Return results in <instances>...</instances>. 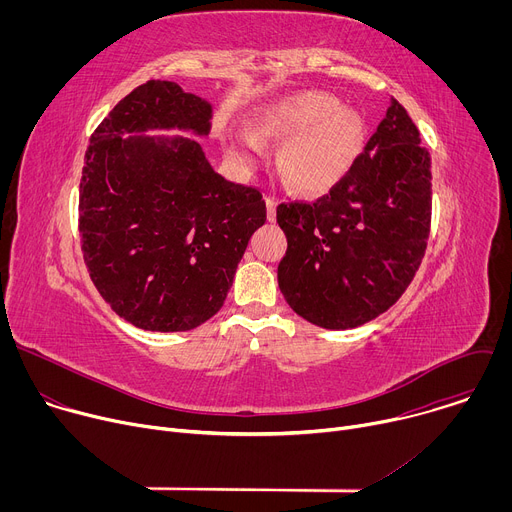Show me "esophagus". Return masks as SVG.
<instances>
[{
    "mask_svg": "<svg viewBox=\"0 0 512 512\" xmlns=\"http://www.w3.org/2000/svg\"><path fill=\"white\" fill-rule=\"evenodd\" d=\"M265 204H267V218H269L271 223H275V218H277V200L271 198V196H267V198H265Z\"/></svg>",
    "mask_w": 512,
    "mask_h": 512,
    "instance_id": "esophagus-1",
    "label": "esophagus"
}]
</instances>
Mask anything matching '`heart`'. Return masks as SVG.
<instances>
[{
	"label": "heart",
	"mask_w": 512,
	"mask_h": 512,
	"mask_svg": "<svg viewBox=\"0 0 512 512\" xmlns=\"http://www.w3.org/2000/svg\"><path fill=\"white\" fill-rule=\"evenodd\" d=\"M253 133L263 141L283 143L279 170L296 192L318 196L332 190L360 156L364 119L324 91L287 95L253 117ZM243 154L255 156L259 143L251 135L239 137Z\"/></svg>",
	"instance_id": "1"
}]
</instances>
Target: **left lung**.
<instances>
[{"instance_id": "left-lung-1", "label": "left lung", "mask_w": 512, "mask_h": 512, "mask_svg": "<svg viewBox=\"0 0 512 512\" xmlns=\"http://www.w3.org/2000/svg\"><path fill=\"white\" fill-rule=\"evenodd\" d=\"M287 237L279 289L298 316L348 330L387 312L415 277L431 223V158L405 107L385 119L350 172L314 202L277 206Z\"/></svg>"}]
</instances>
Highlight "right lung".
<instances>
[{
    "instance_id": "right-lung-1",
    "label": "right lung",
    "mask_w": 512,
    "mask_h": 512,
    "mask_svg": "<svg viewBox=\"0 0 512 512\" xmlns=\"http://www.w3.org/2000/svg\"><path fill=\"white\" fill-rule=\"evenodd\" d=\"M210 117L208 101L148 81L91 135L79 194L85 265L111 310L141 330L186 332L212 318L267 218L261 192L216 174L198 141L139 135H208Z\"/></svg>"
}]
</instances>
